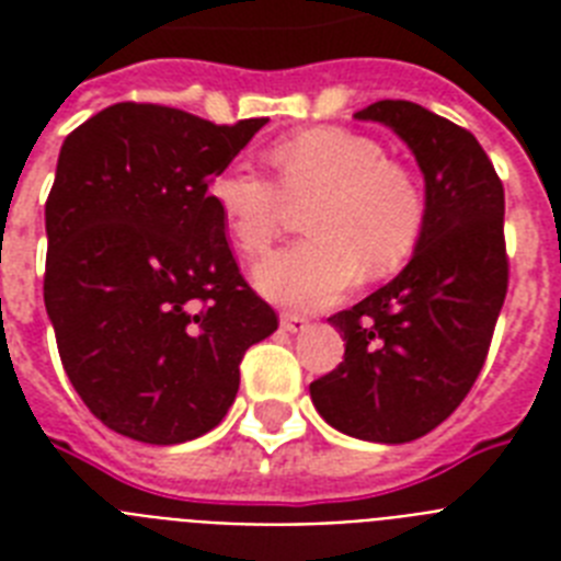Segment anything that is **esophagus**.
<instances>
[{"label":"esophagus","instance_id":"obj_1","mask_svg":"<svg viewBox=\"0 0 561 561\" xmlns=\"http://www.w3.org/2000/svg\"><path fill=\"white\" fill-rule=\"evenodd\" d=\"M306 325H308V317H302V314H282V329H285V332L297 334V332H302Z\"/></svg>","mask_w":561,"mask_h":561}]
</instances>
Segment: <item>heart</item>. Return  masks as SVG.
<instances>
[{"label": "heart", "instance_id": "obj_1", "mask_svg": "<svg viewBox=\"0 0 561 561\" xmlns=\"http://www.w3.org/2000/svg\"><path fill=\"white\" fill-rule=\"evenodd\" d=\"M271 162L279 183L250 165H229L209 183V201L247 255H262L279 236L288 197L314 194L306 211L314 236L255 267V285L267 299L290 308L332 306L360 271L383 276L416 250L425 192L378 139L350 127H306L273 142Z\"/></svg>", "mask_w": 561, "mask_h": 561}]
</instances>
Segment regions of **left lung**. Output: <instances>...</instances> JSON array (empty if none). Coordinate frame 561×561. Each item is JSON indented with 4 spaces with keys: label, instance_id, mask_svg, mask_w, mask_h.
<instances>
[{
    "label": "left lung",
    "instance_id": "left-lung-1",
    "mask_svg": "<svg viewBox=\"0 0 561 561\" xmlns=\"http://www.w3.org/2000/svg\"><path fill=\"white\" fill-rule=\"evenodd\" d=\"M355 118L408 142L425 174V227L396 279L329 317L346 352L311 381V401L343 434L399 445L451 416L483 369L510 282L504 186L466 127L413 101H375Z\"/></svg>",
    "mask_w": 561,
    "mask_h": 561
}]
</instances>
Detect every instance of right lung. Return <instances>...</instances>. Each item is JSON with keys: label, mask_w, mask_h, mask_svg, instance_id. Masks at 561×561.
<instances>
[{"label": "right lung", "mask_w": 561, "mask_h": 561, "mask_svg": "<svg viewBox=\"0 0 561 561\" xmlns=\"http://www.w3.org/2000/svg\"><path fill=\"white\" fill-rule=\"evenodd\" d=\"M264 125L122 101L66 136L43 299L69 381L116 434L178 445L211 431L244 352L279 325L209 201L215 174Z\"/></svg>", "instance_id": "right-lung-1"}]
</instances>
